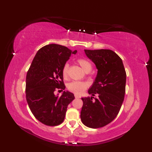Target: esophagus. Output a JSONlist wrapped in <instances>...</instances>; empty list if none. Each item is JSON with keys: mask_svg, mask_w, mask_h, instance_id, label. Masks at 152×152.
Here are the masks:
<instances>
[{"mask_svg": "<svg viewBox=\"0 0 152 152\" xmlns=\"http://www.w3.org/2000/svg\"><path fill=\"white\" fill-rule=\"evenodd\" d=\"M74 96H75V98H76V99H79V98L81 97L80 95H79L78 94H74Z\"/></svg>", "mask_w": 152, "mask_h": 152, "instance_id": "34e87169", "label": "esophagus"}]
</instances>
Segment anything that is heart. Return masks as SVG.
Here are the masks:
<instances>
[{"label": "heart", "mask_w": 152, "mask_h": 152, "mask_svg": "<svg viewBox=\"0 0 152 152\" xmlns=\"http://www.w3.org/2000/svg\"><path fill=\"white\" fill-rule=\"evenodd\" d=\"M78 62L80 64L82 69L86 73H88L91 71L92 66L91 63L88 60L84 58H80L78 60ZM68 69L69 64L66 63L62 68V75L64 78H66L68 74ZM88 87V84L86 82H80V81H73L68 84V88L70 91L75 92L76 94H80L82 92H84Z\"/></svg>", "instance_id": "obj_1"}]
</instances>
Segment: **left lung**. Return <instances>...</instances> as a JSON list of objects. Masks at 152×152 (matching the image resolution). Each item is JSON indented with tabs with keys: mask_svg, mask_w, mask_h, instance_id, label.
<instances>
[{
	"mask_svg": "<svg viewBox=\"0 0 152 152\" xmlns=\"http://www.w3.org/2000/svg\"><path fill=\"white\" fill-rule=\"evenodd\" d=\"M84 52L98 71L88 91L92 96L82 98L80 118L86 127L96 129L113 121L119 113L125 93L126 72L122 60L112 50H84ZM94 94L98 98L93 102Z\"/></svg>",
	"mask_w": 152,
	"mask_h": 152,
	"instance_id": "8db88e82",
	"label": "left lung"
}]
</instances>
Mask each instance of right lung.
<instances>
[{
    "label": "right lung",
    "mask_w": 152,
    "mask_h": 152,
    "mask_svg": "<svg viewBox=\"0 0 152 152\" xmlns=\"http://www.w3.org/2000/svg\"><path fill=\"white\" fill-rule=\"evenodd\" d=\"M76 53L77 50L53 43L39 49L33 58L26 77V99L33 115L43 124H61L68 105L75 98L69 91H64L60 96L54 91L65 89L62 68Z\"/></svg>",
    "instance_id": "right-lung-1"
}]
</instances>
